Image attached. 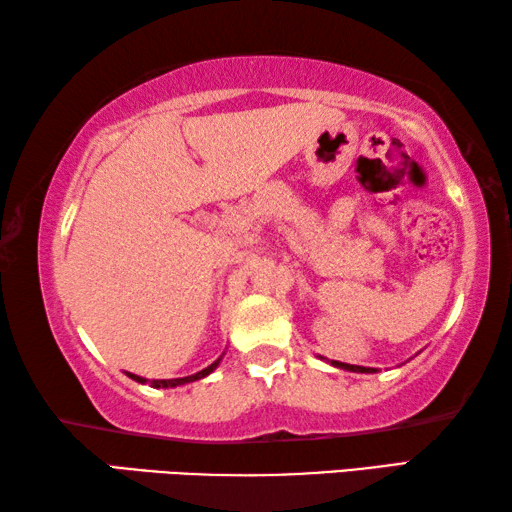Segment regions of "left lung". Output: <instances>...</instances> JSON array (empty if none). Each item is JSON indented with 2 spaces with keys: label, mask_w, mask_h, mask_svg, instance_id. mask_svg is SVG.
I'll list each match as a JSON object with an SVG mask.
<instances>
[{
  "label": "left lung",
  "mask_w": 512,
  "mask_h": 512,
  "mask_svg": "<svg viewBox=\"0 0 512 512\" xmlns=\"http://www.w3.org/2000/svg\"><path fill=\"white\" fill-rule=\"evenodd\" d=\"M332 366L341 368V370H352V372H375V368H363V366H350V363H341V361H332Z\"/></svg>",
  "instance_id": "1"
}]
</instances>
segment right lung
<instances>
[{"mask_svg": "<svg viewBox=\"0 0 512 512\" xmlns=\"http://www.w3.org/2000/svg\"><path fill=\"white\" fill-rule=\"evenodd\" d=\"M221 363V357L216 359L212 366H207V368H203L201 372H196V375H189V377H178V379H153L151 381V386L153 388H176V386H183V384H189V381H196V379H203V377H207L210 375V372H214L216 370V366H219ZM128 377L131 379H135V381H140V384H146V381L149 379H144V377H137V375H133V372H126Z\"/></svg>", "mask_w": 512, "mask_h": 512, "instance_id": "1", "label": "right lung"}]
</instances>
